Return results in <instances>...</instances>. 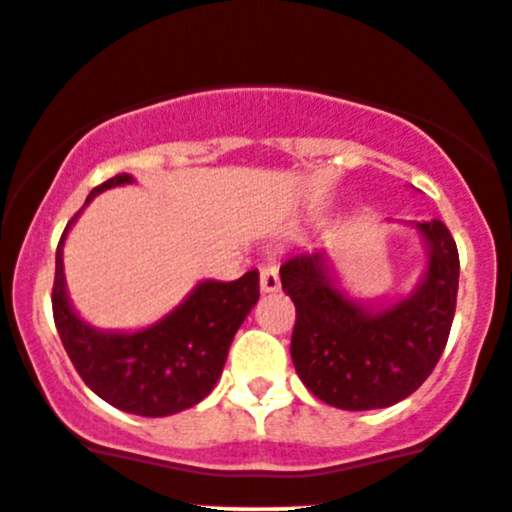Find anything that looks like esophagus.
I'll return each instance as SVG.
<instances>
[{
	"instance_id": "1",
	"label": "esophagus",
	"mask_w": 512,
	"mask_h": 512,
	"mask_svg": "<svg viewBox=\"0 0 512 512\" xmlns=\"http://www.w3.org/2000/svg\"><path fill=\"white\" fill-rule=\"evenodd\" d=\"M260 288H262V293H278V290H280L278 267H275V265H262L260 267Z\"/></svg>"
}]
</instances>
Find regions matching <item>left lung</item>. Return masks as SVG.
I'll return each instance as SVG.
<instances>
[{"label": "left lung", "mask_w": 512, "mask_h": 512, "mask_svg": "<svg viewBox=\"0 0 512 512\" xmlns=\"http://www.w3.org/2000/svg\"><path fill=\"white\" fill-rule=\"evenodd\" d=\"M426 270L388 306L352 298L326 252H301L280 267L296 303L290 357L301 382L342 411H372L416 393L449 339L459 288L457 242L444 222H413Z\"/></svg>", "instance_id": "8db88e82"}]
</instances>
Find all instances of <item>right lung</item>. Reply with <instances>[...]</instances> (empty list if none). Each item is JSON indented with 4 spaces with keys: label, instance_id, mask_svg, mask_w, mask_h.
<instances>
[{
    "label": "right lung",
    "instance_id": "obj_1",
    "mask_svg": "<svg viewBox=\"0 0 512 512\" xmlns=\"http://www.w3.org/2000/svg\"><path fill=\"white\" fill-rule=\"evenodd\" d=\"M135 183L119 173L89 193ZM68 222L55 250L53 319L73 367L84 382L124 413L163 418L201 403L222 375L229 347L260 298V273L250 270L232 283L201 280L170 313L137 331H104L86 324L73 308L63 273V245Z\"/></svg>",
    "mask_w": 512,
    "mask_h": 512
}]
</instances>
